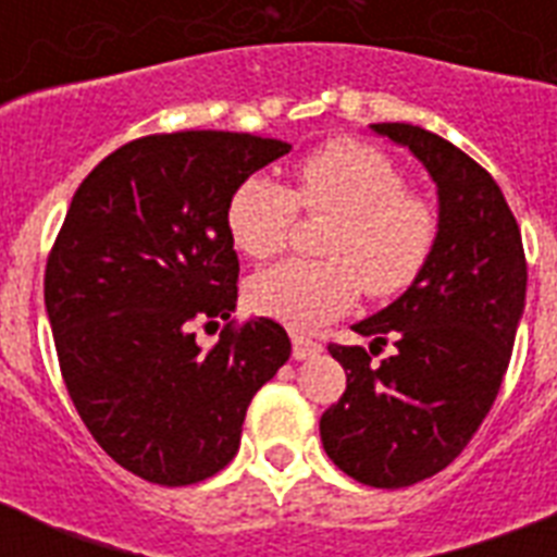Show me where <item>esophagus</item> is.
<instances>
[{"label":"esophagus","mask_w":557,"mask_h":557,"mask_svg":"<svg viewBox=\"0 0 557 557\" xmlns=\"http://www.w3.org/2000/svg\"><path fill=\"white\" fill-rule=\"evenodd\" d=\"M321 344L312 338H304V335H295L292 338V356H295V361H306V358H314L321 356Z\"/></svg>","instance_id":"esophagus-1"}]
</instances>
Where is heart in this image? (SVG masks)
I'll list each match as a JSON object with an SVG mask.
<instances>
[{"label":"heart","instance_id":"1","mask_svg":"<svg viewBox=\"0 0 557 557\" xmlns=\"http://www.w3.org/2000/svg\"><path fill=\"white\" fill-rule=\"evenodd\" d=\"M297 205L335 216L323 251L332 260H288L262 271L248 286L253 312L309 332L338 318L370 295L405 292L436 239L433 210L405 193L393 161L352 138H338L309 152L295 170V190L269 176L245 178L227 201V231L243 253L265 260L286 248Z\"/></svg>","mask_w":557,"mask_h":557}]
</instances>
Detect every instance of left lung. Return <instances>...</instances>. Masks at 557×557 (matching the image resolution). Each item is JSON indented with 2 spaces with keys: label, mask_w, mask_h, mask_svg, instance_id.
<instances>
[{
  "label": "left lung",
  "mask_w": 557,
  "mask_h": 557,
  "mask_svg": "<svg viewBox=\"0 0 557 557\" xmlns=\"http://www.w3.org/2000/svg\"><path fill=\"white\" fill-rule=\"evenodd\" d=\"M413 156L436 185L440 219L431 257L401 297L352 330L364 347L330 352L347 389L321 416V442L335 466L375 488H405L440 474L462 454L509 367L527 306V257L509 205L474 159L413 124H370Z\"/></svg>",
  "instance_id": "1"
}]
</instances>
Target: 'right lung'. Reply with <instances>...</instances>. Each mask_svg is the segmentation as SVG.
<instances>
[{
	"label": "right lung",
	"mask_w": 557,
	"mask_h": 557,
	"mask_svg": "<svg viewBox=\"0 0 557 557\" xmlns=\"http://www.w3.org/2000/svg\"><path fill=\"white\" fill-rule=\"evenodd\" d=\"M292 144L248 133L147 135L100 161L74 193L46 265V312L69 396L117 466L190 485L234 459L253 393L292 341L269 318L199 323L236 309L227 201Z\"/></svg>",
	"instance_id": "obj_1"
}]
</instances>
